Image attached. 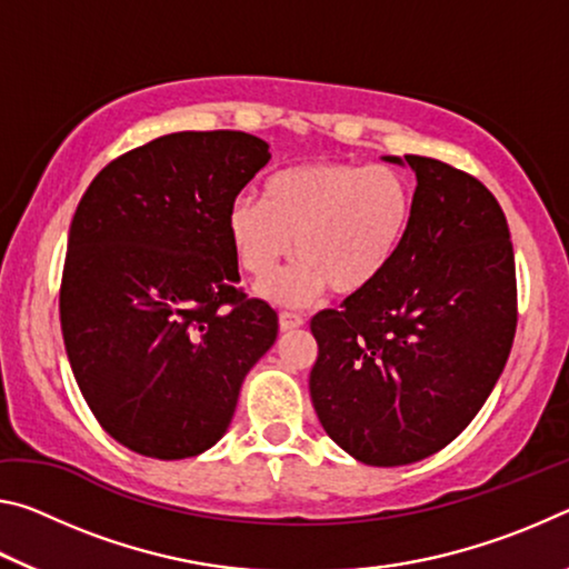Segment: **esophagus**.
I'll use <instances>...</instances> for the list:
<instances>
[{
	"label": "esophagus",
	"mask_w": 569,
	"mask_h": 569,
	"mask_svg": "<svg viewBox=\"0 0 569 569\" xmlns=\"http://www.w3.org/2000/svg\"><path fill=\"white\" fill-rule=\"evenodd\" d=\"M278 326H281V331H293V329H301L303 319L298 313L281 311V316H278Z\"/></svg>",
	"instance_id": "1"
}]
</instances>
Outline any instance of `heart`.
<instances>
[{"instance_id": "heart-1", "label": "heart", "mask_w": 569, "mask_h": 569, "mask_svg": "<svg viewBox=\"0 0 569 569\" xmlns=\"http://www.w3.org/2000/svg\"><path fill=\"white\" fill-rule=\"evenodd\" d=\"M413 210V186L397 168L308 160L273 172L263 200L238 196L226 233L238 266L256 281L293 249L299 261L268 279L261 296L301 306L329 286L339 296H361L381 283L407 246Z\"/></svg>"}]
</instances>
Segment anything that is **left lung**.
Returning a JSON list of instances; mask_svg holds the SVG:
<instances>
[{"mask_svg":"<svg viewBox=\"0 0 569 569\" xmlns=\"http://www.w3.org/2000/svg\"><path fill=\"white\" fill-rule=\"evenodd\" d=\"M411 233L391 271L339 311L313 316V409L346 455L371 467L427 459L485 407L517 329L515 253L497 198L421 156Z\"/></svg>","mask_w":569,"mask_h":569,"instance_id":"8db88e82","label":"left lung"}]
</instances>
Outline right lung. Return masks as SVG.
Returning a JSON list of instances; mask_svg holds the SVG:
<instances>
[{"instance_id": "right-lung-1", "label": "right lung", "mask_w": 569, "mask_h": 569, "mask_svg": "<svg viewBox=\"0 0 569 569\" xmlns=\"http://www.w3.org/2000/svg\"><path fill=\"white\" fill-rule=\"evenodd\" d=\"M271 160L248 132H172L98 172L74 210L60 291L64 351L94 419L152 459L203 455L278 336L238 291L226 233L236 196Z\"/></svg>"}]
</instances>
